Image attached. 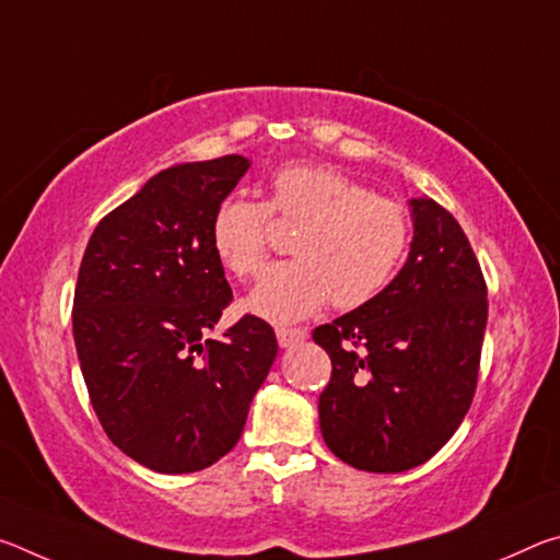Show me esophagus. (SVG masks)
<instances>
[{
	"label": "esophagus",
	"instance_id": "obj_1",
	"mask_svg": "<svg viewBox=\"0 0 560 560\" xmlns=\"http://www.w3.org/2000/svg\"><path fill=\"white\" fill-rule=\"evenodd\" d=\"M306 336H308L306 328H287V326L277 328V340H279L281 348L299 346V343H303V340H306Z\"/></svg>",
	"mask_w": 560,
	"mask_h": 560
}]
</instances>
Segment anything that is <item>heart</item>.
Here are the masks:
<instances>
[{"label":"heart","instance_id":"heart-1","mask_svg":"<svg viewBox=\"0 0 560 560\" xmlns=\"http://www.w3.org/2000/svg\"><path fill=\"white\" fill-rule=\"evenodd\" d=\"M269 214L301 224L291 240L296 259L273 264L254 287L252 314L291 324L324 306H365L381 293L410 244V214L371 195L353 177L326 165H289L271 177L267 205L226 197L212 214L217 259L234 277H254L269 254Z\"/></svg>","mask_w":560,"mask_h":560}]
</instances>
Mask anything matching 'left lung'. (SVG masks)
<instances>
[{
	"label": "left lung",
	"instance_id": "left-lung-1",
	"mask_svg": "<svg viewBox=\"0 0 560 560\" xmlns=\"http://www.w3.org/2000/svg\"><path fill=\"white\" fill-rule=\"evenodd\" d=\"M415 236L400 273L365 306L324 324L330 358L320 434L338 459L397 474L434 457L467 415L487 328V281L459 222L410 200Z\"/></svg>",
	"mask_w": 560,
	"mask_h": 560
}]
</instances>
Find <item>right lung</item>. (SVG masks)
I'll return each instance as SVG.
<instances>
[{
	"mask_svg": "<svg viewBox=\"0 0 560 560\" xmlns=\"http://www.w3.org/2000/svg\"><path fill=\"white\" fill-rule=\"evenodd\" d=\"M242 155L167 167L93 230L73 293V340L108 440L160 474L210 467L242 438L277 358L273 328L246 314L207 338L232 303L210 240Z\"/></svg>",
	"mask_w": 560,
	"mask_h": 560,
	"instance_id": "obj_1",
	"label": "right lung"
}]
</instances>
